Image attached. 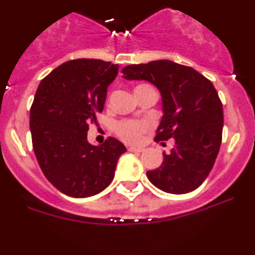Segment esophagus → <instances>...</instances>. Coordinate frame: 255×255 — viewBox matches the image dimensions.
<instances>
[{
	"instance_id": "obj_1",
	"label": "esophagus",
	"mask_w": 255,
	"mask_h": 255,
	"mask_svg": "<svg viewBox=\"0 0 255 255\" xmlns=\"http://www.w3.org/2000/svg\"><path fill=\"white\" fill-rule=\"evenodd\" d=\"M128 151L133 153H141L143 151L142 148H137V147H128Z\"/></svg>"
}]
</instances>
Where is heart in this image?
I'll list each match as a JSON object with an SVG mask.
<instances>
[{
    "label": "heart",
    "instance_id": "heart-1",
    "mask_svg": "<svg viewBox=\"0 0 255 255\" xmlns=\"http://www.w3.org/2000/svg\"><path fill=\"white\" fill-rule=\"evenodd\" d=\"M143 88H151L149 85H139L135 90ZM148 122L146 121H134V120H121L115 125V133L119 137L128 143H137L140 142L143 133L149 129Z\"/></svg>",
    "mask_w": 255,
    "mask_h": 255
}]
</instances>
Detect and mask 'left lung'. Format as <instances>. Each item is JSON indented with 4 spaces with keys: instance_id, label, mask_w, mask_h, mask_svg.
Here are the masks:
<instances>
[{
    "instance_id": "left-lung-1",
    "label": "left lung",
    "mask_w": 255,
    "mask_h": 255,
    "mask_svg": "<svg viewBox=\"0 0 255 255\" xmlns=\"http://www.w3.org/2000/svg\"><path fill=\"white\" fill-rule=\"evenodd\" d=\"M122 73L159 89L164 115L154 140H174L171 152H164L161 165L147 171V178L168 194L194 191L209 176L222 142L223 108L215 87L192 67L171 60L133 64Z\"/></svg>"
}]
</instances>
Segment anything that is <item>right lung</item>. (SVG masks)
I'll list each match as a JSON object with an SVG mask.
<instances>
[{"label": "right lung", "instance_id": "right-lung-1", "mask_svg": "<svg viewBox=\"0 0 255 255\" xmlns=\"http://www.w3.org/2000/svg\"><path fill=\"white\" fill-rule=\"evenodd\" d=\"M118 64L73 59L42 79L30 107L29 128L35 157L54 188L71 197H89L112 183L126 147L115 137L102 145L88 142L91 124L102 113L107 88Z\"/></svg>", "mask_w": 255, "mask_h": 255}]
</instances>
